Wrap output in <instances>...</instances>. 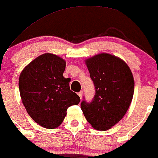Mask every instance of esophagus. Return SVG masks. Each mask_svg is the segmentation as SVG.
<instances>
[{
  "label": "esophagus",
  "mask_w": 158,
  "mask_h": 158,
  "mask_svg": "<svg viewBox=\"0 0 158 158\" xmlns=\"http://www.w3.org/2000/svg\"><path fill=\"white\" fill-rule=\"evenodd\" d=\"M78 95L81 99V98H82V97H83V91H81V92H78Z\"/></svg>",
  "instance_id": "obj_1"
}]
</instances>
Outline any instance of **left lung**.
Segmentation results:
<instances>
[{
  "mask_svg": "<svg viewBox=\"0 0 158 158\" xmlns=\"http://www.w3.org/2000/svg\"><path fill=\"white\" fill-rule=\"evenodd\" d=\"M95 94L92 101L85 98L81 108L94 129L108 130L123 118L134 94L135 81L127 64L114 55L102 53L87 59Z\"/></svg>",
  "mask_w": 158,
  "mask_h": 158,
  "instance_id": "8db88e82",
  "label": "left lung"
}]
</instances>
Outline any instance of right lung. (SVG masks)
Masks as SVG:
<instances>
[{"label": "right lung", "instance_id": "right-lung-1", "mask_svg": "<svg viewBox=\"0 0 158 158\" xmlns=\"http://www.w3.org/2000/svg\"><path fill=\"white\" fill-rule=\"evenodd\" d=\"M65 68L64 59L46 53L31 61L20 75V94L26 110L46 129L58 127L69 107L81 101L70 90L69 79L63 76Z\"/></svg>", "mask_w": 158, "mask_h": 158}]
</instances>
